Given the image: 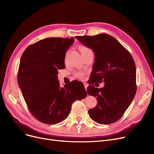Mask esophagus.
<instances>
[{
    "mask_svg": "<svg viewBox=\"0 0 154 154\" xmlns=\"http://www.w3.org/2000/svg\"><path fill=\"white\" fill-rule=\"evenodd\" d=\"M84 85L85 89H86V90L87 91V88H88V84L87 83H84Z\"/></svg>",
    "mask_w": 154,
    "mask_h": 154,
    "instance_id": "obj_1",
    "label": "esophagus"
}]
</instances>
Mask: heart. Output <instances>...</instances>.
Listing matches in <instances>:
<instances>
[{"label": "heart", "mask_w": 154, "mask_h": 154, "mask_svg": "<svg viewBox=\"0 0 154 154\" xmlns=\"http://www.w3.org/2000/svg\"><path fill=\"white\" fill-rule=\"evenodd\" d=\"M79 51H80L81 54L82 56H84V54H86L87 53H88L89 51H91V50L89 48H88V47L81 46L80 48H79ZM75 77H77L79 79H84L85 77V74L82 72H78L75 73Z\"/></svg>", "instance_id": "obj_1"}]
</instances>
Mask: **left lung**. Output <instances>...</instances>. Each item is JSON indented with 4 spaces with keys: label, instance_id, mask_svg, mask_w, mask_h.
Returning a JSON list of instances; mask_svg holds the SVG:
<instances>
[{
    "label": "left lung",
    "instance_id": "1",
    "mask_svg": "<svg viewBox=\"0 0 154 154\" xmlns=\"http://www.w3.org/2000/svg\"><path fill=\"white\" fill-rule=\"evenodd\" d=\"M75 38L91 49L95 56L88 93L96 97L97 105L89 110V117L101 124L115 122L128 109L136 92L133 57L117 39L108 34ZM95 81L104 82V87L95 88L92 86Z\"/></svg>",
    "mask_w": 154,
    "mask_h": 154
}]
</instances>
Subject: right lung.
Here are the masks:
<instances>
[{
	"instance_id": "1",
	"label": "right lung",
	"mask_w": 154,
	"mask_h": 154,
	"mask_svg": "<svg viewBox=\"0 0 154 154\" xmlns=\"http://www.w3.org/2000/svg\"><path fill=\"white\" fill-rule=\"evenodd\" d=\"M74 38L50 37L29 45L23 53L18 82L32 116L44 124L64 121L75 100L86 97L82 82L73 81L61 88L58 70L65 67L67 49Z\"/></svg>"
}]
</instances>
